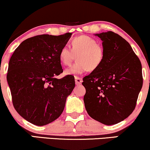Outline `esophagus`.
<instances>
[{"mask_svg": "<svg viewBox=\"0 0 150 150\" xmlns=\"http://www.w3.org/2000/svg\"><path fill=\"white\" fill-rule=\"evenodd\" d=\"M75 84H76V85L81 84V82H82V78H81V77H75Z\"/></svg>", "mask_w": 150, "mask_h": 150, "instance_id": "obj_1", "label": "esophagus"}]
</instances>
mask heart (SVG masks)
<instances>
[{"instance_id": "1", "label": "heart", "mask_w": 150, "mask_h": 150, "mask_svg": "<svg viewBox=\"0 0 150 150\" xmlns=\"http://www.w3.org/2000/svg\"><path fill=\"white\" fill-rule=\"evenodd\" d=\"M75 56L77 62L65 70L66 75H81L88 70L95 71L103 62L105 53L96 39L83 35L72 39L71 48L64 45L59 52L60 61L65 66L70 65Z\"/></svg>"}]
</instances>
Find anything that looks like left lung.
I'll return each instance as SVG.
<instances>
[{
    "label": "left lung",
    "mask_w": 150,
    "mask_h": 150,
    "mask_svg": "<svg viewBox=\"0 0 150 150\" xmlns=\"http://www.w3.org/2000/svg\"><path fill=\"white\" fill-rule=\"evenodd\" d=\"M102 41V63L83 78L84 102L94 120L111 125L133 112L143 86L141 61L125 39L111 31L96 34Z\"/></svg>",
    "instance_id": "obj_1"
}]
</instances>
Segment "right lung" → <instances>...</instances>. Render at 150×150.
<instances>
[{
    "instance_id": "add662e5",
    "label": "right lung",
    "mask_w": 150,
    "mask_h": 150,
    "mask_svg": "<svg viewBox=\"0 0 150 150\" xmlns=\"http://www.w3.org/2000/svg\"><path fill=\"white\" fill-rule=\"evenodd\" d=\"M71 35L30 37L17 47L9 59L7 80L13 106L21 116L35 125L58 118L75 87L73 75L56 78L63 73L59 52Z\"/></svg>"
}]
</instances>
